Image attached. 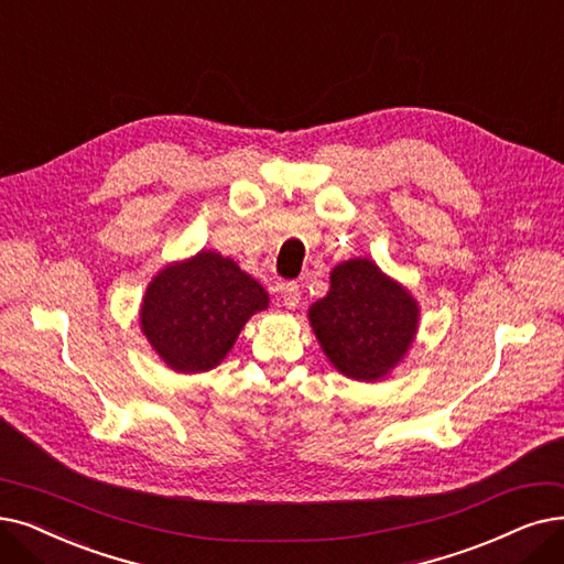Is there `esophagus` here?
<instances>
[{"label":"esophagus","instance_id":"34e87169","mask_svg":"<svg viewBox=\"0 0 564 564\" xmlns=\"http://www.w3.org/2000/svg\"><path fill=\"white\" fill-rule=\"evenodd\" d=\"M280 299H282V303L289 310H294L299 305V301H301V286L296 282H284L280 286Z\"/></svg>","mask_w":564,"mask_h":564}]
</instances>
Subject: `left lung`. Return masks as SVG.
<instances>
[{
  "label": "left lung",
  "instance_id": "left-lung-1",
  "mask_svg": "<svg viewBox=\"0 0 564 564\" xmlns=\"http://www.w3.org/2000/svg\"><path fill=\"white\" fill-rule=\"evenodd\" d=\"M310 324L337 370L375 381L410 349L419 307L370 259H349L333 268L330 291L310 307Z\"/></svg>",
  "mask_w": 564,
  "mask_h": 564
}]
</instances>
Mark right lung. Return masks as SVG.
<instances>
[{
	"mask_svg": "<svg viewBox=\"0 0 564 564\" xmlns=\"http://www.w3.org/2000/svg\"><path fill=\"white\" fill-rule=\"evenodd\" d=\"M268 307V294L217 252H198L156 275L143 299L141 328L164 364L204 372L227 356L245 322Z\"/></svg>",
	"mask_w": 564,
	"mask_h": 564,
	"instance_id": "add662e5",
	"label": "right lung"
}]
</instances>
